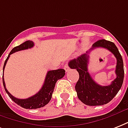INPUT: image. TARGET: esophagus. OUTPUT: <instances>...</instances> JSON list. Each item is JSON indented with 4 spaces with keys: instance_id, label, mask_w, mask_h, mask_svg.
<instances>
[{
    "instance_id": "esophagus-1",
    "label": "esophagus",
    "mask_w": 128,
    "mask_h": 128,
    "mask_svg": "<svg viewBox=\"0 0 128 128\" xmlns=\"http://www.w3.org/2000/svg\"><path fill=\"white\" fill-rule=\"evenodd\" d=\"M64 70H66V72H68L69 70H70V68H69V66H68V64H66L65 66H64Z\"/></svg>"
}]
</instances>
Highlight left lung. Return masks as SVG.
I'll return each instance as SVG.
<instances>
[{
  "label": "left lung",
  "instance_id": "left-lung-1",
  "mask_svg": "<svg viewBox=\"0 0 128 128\" xmlns=\"http://www.w3.org/2000/svg\"><path fill=\"white\" fill-rule=\"evenodd\" d=\"M96 47L107 48L116 58V74L117 77L110 86H99L92 79L88 71L89 58L88 54L89 52H86V54H82L76 59L70 60L68 63L70 68L76 69L79 74V79L75 86L78 97L82 103L89 106L103 105L112 101L122 87L124 77L122 57L114 43L105 40H101L92 45L89 51Z\"/></svg>",
  "mask_w": 128,
  "mask_h": 128
}]
</instances>
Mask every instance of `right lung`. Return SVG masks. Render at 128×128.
I'll list each match as a JSON object with an SVG mask.
<instances>
[{
	"mask_svg": "<svg viewBox=\"0 0 128 128\" xmlns=\"http://www.w3.org/2000/svg\"><path fill=\"white\" fill-rule=\"evenodd\" d=\"M34 43L32 41L29 40L26 41L18 46L14 47V48L10 51L8 57L6 59L5 62H4L3 66V72L6 62H7L10 54H12L16 52L32 48L34 47ZM64 75H65V70L62 68L55 70L48 71L47 73L46 76L44 83L43 84L42 87L40 90V91L38 93H36V94H34V96H30L29 98L25 99H17L16 97L12 96V94L8 91L7 89L6 88L5 82H4L3 76H2V82H3V86L6 92L7 93L10 98L12 99L14 103H16L17 105H20L21 107L25 108V109L32 110V109H38L40 107H43L50 102V101L52 99V93L54 92V89L55 87L56 82H57L58 80L63 78Z\"/></svg>",
	"mask_w": 128,
	"mask_h": 128,
	"instance_id": "1",
	"label": "right lung"
}]
</instances>
